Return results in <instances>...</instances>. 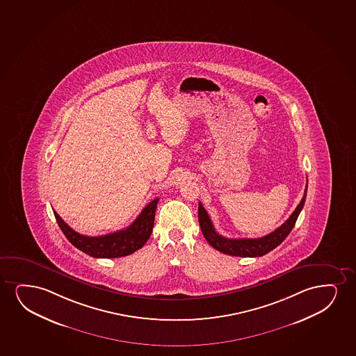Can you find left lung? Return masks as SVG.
I'll return each instance as SVG.
<instances>
[{
  "instance_id": "obj_1",
  "label": "left lung",
  "mask_w": 356,
  "mask_h": 356,
  "mask_svg": "<svg viewBox=\"0 0 356 356\" xmlns=\"http://www.w3.org/2000/svg\"><path fill=\"white\" fill-rule=\"evenodd\" d=\"M307 188L305 187V195L297 205L295 211L291 216L287 218L286 221L282 223V226L277 228L275 231L269 233L267 236L257 239H228L225 236H220L215 228L213 222L210 220L207 210L204 209L202 203H199L198 218L199 225L203 232V236L209 244L213 246V249L220 251L222 254L238 256V257H259L268 254L269 251L275 249L277 245L282 244V241L286 239L290 234L292 228L295 226L296 221L298 218L302 209L305 207V197H307Z\"/></svg>"
}]
</instances>
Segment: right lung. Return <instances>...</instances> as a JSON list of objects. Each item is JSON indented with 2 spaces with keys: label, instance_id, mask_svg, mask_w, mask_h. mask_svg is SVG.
<instances>
[{
  "label": "right lung",
  "instance_id": "1",
  "mask_svg": "<svg viewBox=\"0 0 356 356\" xmlns=\"http://www.w3.org/2000/svg\"><path fill=\"white\" fill-rule=\"evenodd\" d=\"M158 200L159 199L156 198L148 203L129 227L106 236H88L79 234L67 223H65L56 211L54 216L65 236L74 248L95 259H115L131 254L146 244L148 238L152 234Z\"/></svg>",
  "mask_w": 356,
  "mask_h": 356
}]
</instances>
